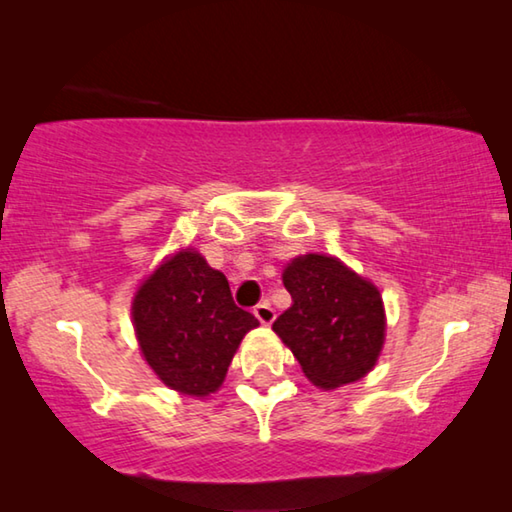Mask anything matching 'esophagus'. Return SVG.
<instances>
[{
  "label": "esophagus",
  "mask_w": 512,
  "mask_h": 512,
  "mask_svg": "<svg viewBox=\"0 0 512 512\" xmlns=\"http://www.w3.org/2000/svg\"><path fill=\"white\" fill-rule=\"evenodd\" d=\"M253 314L257 316V320H259V323H262V325H271L273 320H275V309H273L271 305H268V302H259Z\"/></svg>",
  "instance_id": "esophagus-1"
}]
</instances>
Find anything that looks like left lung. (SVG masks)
Instances as JSON below:
<instances>
[{
  "label": "left lung",
  "instance_id": "obj_1",
  "mask_svg": "<svg viewBox=\"0 0 512 512\" xmlns=\"http://www.w3.org/2000/svg\"><path fill=\"white\" fill-rule=\"evenodd\" d=\"M282 280L291 307L277 316L273 329L311 384L329 391L366 375L379 357L386 327L375 284L325 255L296 257Z\"/></svg>",
  "mask_w": 512,
  "mask_h": 512
}]
</instances>
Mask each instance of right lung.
<instances>
[{"instance_id":"obj_1","label":"right lung","mask_w":512,"mask_h":512,"mask_svg":"<svg viewBox=\"0 0 512 512\" xmlns=\"http://www.w3.org/2000/svg\"><path fill=\"white\" fill-rule=\"evenodd\" d=\"M133 323L155 375L173 391L203 397L223 384L241 339L259 320L235 305L225 275L189 248L142 284Z\"/></svg>"}]
</instances>
